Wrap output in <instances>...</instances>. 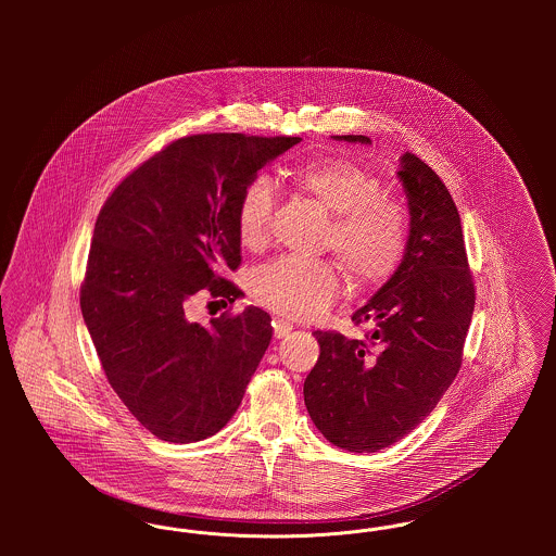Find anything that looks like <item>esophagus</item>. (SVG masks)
<instances>
[{"label":"esophagus","instance_id":"1","mask_svg":"<svg viewBox=\"0 0 556 556\" xmlns=\"http://www.w3.org/2000/svg\"><path fill=\"white\" fill-rule=\"evenodd\" d=\"M291 331H293V323H290V320H286V318H275L273 320V333H275L277 340L288 338Z\"/></svg>","mask_w":556,"mask_h":556}]
</instances>
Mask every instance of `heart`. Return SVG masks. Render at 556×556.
Wrapping results in <instances>:
<instances>
[{"label": "heart", "instance_id": "heart-1", "mask_svg": "<svg viewBox=\"0 0 556 556\" xmlns=\"http://www.w3.org/2000/svg\"><path fill=\"white\" fill-rule=\"evenodd\" d=\"M291 181L329 212L327 241L342 261L354 286L369 290L396 270L408 241L404 208L381 195L379 179L361 164L344 159L311 160L291 173ZM273 186L256 177L243 189L236 212L239 243L263 248L273 212ZM252 298L283 317L320 315L340 290L336 266L325 261L283 256L250 275Z\"/></svg>", "mask_w": 556, "mask_h": 556}]
</instances>
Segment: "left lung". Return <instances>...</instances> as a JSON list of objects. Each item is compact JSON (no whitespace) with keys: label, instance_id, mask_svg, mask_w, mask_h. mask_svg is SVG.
<instances>
[{"label":"left lung","instance_id":"1","mask_svg":"<svg viewBox=\"0 0 556 556\" xmlns=\"http://www.w3.org/2000/svg\"><path fill=\"white\" fill-rule=\"evenodd\" d=\"M369 143L365 135H333ZM408 204V241L394 275L352 320L367 340L315 331L320 354L304 381L318 431L338 448L377 452L408 435L460 369L476 308L456 204L440 177L404 152L396 173Z\"/></svg>","mask_w":556,"mask_h":556}]
</instances>
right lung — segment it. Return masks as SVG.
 Instances as JSON below:
<instances>
[{"instance_id": "right-lung-1", "label": "right lung", "mask_w": 556, "mask_h": 556, "mask_svg": "<svg viewBox=\"0 0 556 556\" xmlns=\"http://www.w3.org/2000/svg\"><path fill=\"white\" fill-rule=\"evenodd\" d=\"M300 137L191 135L173 141L112 191L96 220L80 311L112 390L159 440L200 442L236 415L273 338L270 317L189 323L186 302L241 263L239 198Z\"/></svg>"}]
</instances>
